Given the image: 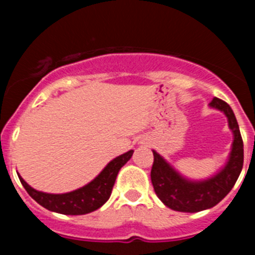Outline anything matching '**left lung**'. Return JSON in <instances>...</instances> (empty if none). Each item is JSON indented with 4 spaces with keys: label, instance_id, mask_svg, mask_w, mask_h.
<instances>
[{
    "label": "left lung",
    "instance_id": "obj_1",
    "mask_svg": "<svg viewBox=\"0 0 255 255\" xmlns=\"http://www.w3.org/2000/svg\"><path fill=\"white\" fill-rule=\"evenodd\" d=\"M209 105L226 115L230 129L234 132L229 162L216 176L206 181H189L180 176L158 153L153 150L154 161L150 171L153 188L157 197L173 211L194 213L215 207L234 188L243 170L244 144L233 110L225 101L216 97Z\"/></svg>",
    "mask_w": 255,
    "mask_h": 255
}]
</instances>
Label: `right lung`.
Here are the masks:
<instances>
[{"instance_id": "add662e5", "label": "right lung", "mask_w": 255, "mask_h": 255, "mask_svg": "<svg viewBox=\"0 0 255 255\" xmlns=\"http://www.w3.org/2000/svg\"><path fill=\"white\" fill-rule=\"evenodd\" d=\"M132 153L134 150H129L116 157L106 166L105 170L93 181L78 190L70 191L66 194L42 193L29 186L21 176H19V179L22 186L28 191V194L38 204L48 211L57 212L62 215H85V213L96 211L107 202L116 181L117 173L124 164L131 158Z\"/></svg>"}]
</instances>
